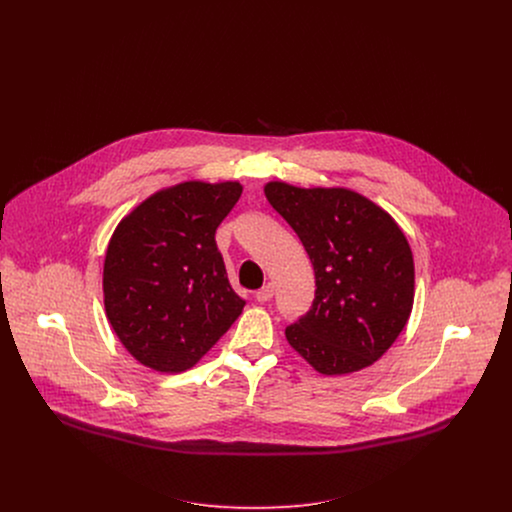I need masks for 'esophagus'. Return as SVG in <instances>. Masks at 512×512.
<instances>
[{
    "mask_svg": "<svg viewBox=\"0 0 512 512\" xmlns=\"http://www.w3.org/2000/svg\"><path fill=\"white\" fill-rule=\"evenodd\" d=\"M254 297H256L260 303L270 301V299L274 297V286H272V284H266L264 288H260L258 292L254 293Z\"/></svg>",
    "mask_w": 512,
    "mask_h": 512,
    "instance_id": "34e87169",
    "label": "esophagus"
}]
</instances>
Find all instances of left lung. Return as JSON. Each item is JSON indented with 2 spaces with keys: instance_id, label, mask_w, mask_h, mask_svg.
Returning a JSON list of instances; mask_svg holds the SVG:
<instances>
[{
  "instance_id": "1",
  "label": "left lung",
  "mask_w": 512,
  "mask_h": 512,
  "mask_svg": "<svg viewBox=\"0 0 512 512\" xmlns=\"http://www.w3.org/2000/svg\"><path fill=\"white\" fill-rule=\"evenodd\" d=\"M264 193L315 272V299L286 327L288 343L321 374L372 365L396 341L414 303V258L404 232L349 189L272 181Z\"/></svg>"
}]
</instances>
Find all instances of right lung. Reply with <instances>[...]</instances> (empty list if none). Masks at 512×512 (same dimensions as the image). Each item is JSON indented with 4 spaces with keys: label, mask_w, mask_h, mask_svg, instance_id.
Returning <instances> with one entry per match:
<instances>
[{
    "label": "right lung",
    "mask_w": 512,
    "mask_h": 512,
    "mask_svg": "<svg viewBox=\"0 0 512 512\" xmlns=\"http://www.w3.org/2000/svg\"><path fill=\"white\" fill-rule=\"evenodd\" d=\"M236 181H185L136 207L104 260V307L128 353L183 372L230 329L244 299L228 284L217 228L240 199Z\"/></svg>",
    "instance_id": "add662e5"
}]
</instances>
